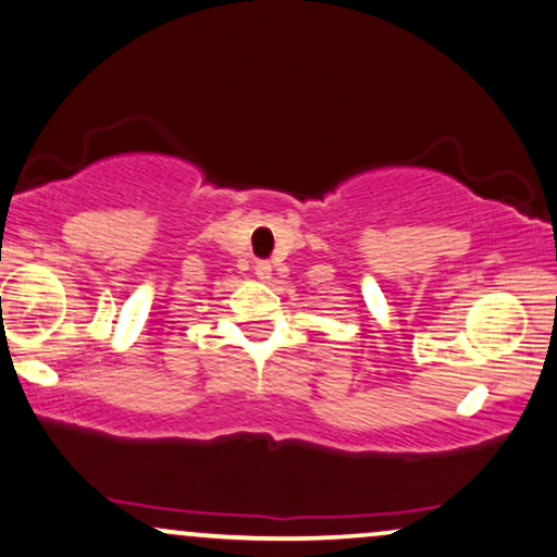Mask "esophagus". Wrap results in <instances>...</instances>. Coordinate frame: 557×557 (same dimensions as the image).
Returning a JSON list of instances; mask_svg holds the SVG:
<instances>
[{"label": "esophagus", "mask_w": 557, "mask_h": 557, "mask_svg": "<svg viewBox=\"0 0 557 557\" xmlns=\"http://www.w3.org/2000/svg\"><path fill=\"white\" fill-rule=\"evenodd\" d=\"M255 274L259 280H262V283H267V280L272 277V264L270 262H257L255 264Z\"/></svg>", "instance_id": "esophagus-1"}]
</instances>
